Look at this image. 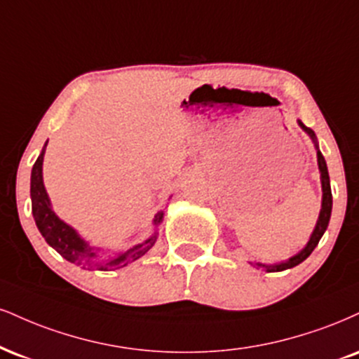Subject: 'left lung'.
<instances>
[{
    "mask_svg": "<svg viewBox=\"0 0 359 359\" xmlns=\"http://www.w3.org/2000/svg\"><path fill=\"white\" fill-rule=\"evenodd\" d=\"M297 125H299L303 130L308 133L311 140H313L314 147H316V155H318V167H319V174H321V189H323V201H321V210H319V217L316 221V226H314V231L313 234L309 236L308 243L303 249L299 250V252L294 254L292 257L286 259V261H280V262H276V264H264V262H249L250 266L257 267V269H264L266 273H279V271H286V269H291V267H294L297 264H301V262L304 261V259L309 257V254L313 252L314 248H316L319 241H321L323 234L326 232L327 229V224H330V219H331V209H332V194H331V184H330V174H327V165H326V161L325 157H323L321 150H319V145H318V138H316V133H314L311 128L306 127V125L301 122V120H297Z\"/></svg>",
    "mask_w": 359,
    "mask_h": 359,
    "instance_id": "obj_1",
    "label": "left lung"
}]
</instances>
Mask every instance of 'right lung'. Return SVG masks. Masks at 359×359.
I'll return each mask as SVG.
<instances>
[{"instance_id":"add662e5","label":"right lung","mask_w":359,"mask_h":359,"mask_svg":"<svg viewBox=\"0 0 359 359\" xmlns=\"http://www.w3.org/2000/svg\"><path fill=\"white\" fill-rule=\"evenodd\" d=\"M48 144V140H46ZM46 144L43 145L41 154L38 155L36 162H34L32 170V187H29V194H32V212L36 222L38 231L45 237V241L53 248L60 256L67 259L68 262L83 267L88 271H115L122 269V267L132 264L137 259L145 256L154 244L157 243L158 236V226L163 221V210L155 214L152 226V234L147 237L145 241L132 245L130 249L122 250V252H111L109 256H102L100 248L90 245L81 237L76 229H73L70 224H67L55 210L51 209V201L46 194L45 184H43V157H45Z\"/></svg>"}]
</instances>
